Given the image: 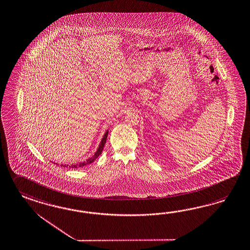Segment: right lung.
I'll use <instances>...</instances> for the list:
<instances>
[{"mask_svg":"<svg viewBox=\"0 0 250 250\" xmlns=\"http://www.w3.org/2000/svg\"><path fill=\"white\" fill-rule=\"evenodd\" d=\"M108 132H109V130H107V131L105 132V134L103 136V140L101 141V144H100V146L98 147L96 152H95V154H94L92 157H90V159H88L87 160H84L83 162H80V163H77V164H72L71 166H69V165H62V166H69L72 167V168H78V167H83L86 166V165H89L90 163H92V162H93L94 160H96L97 158L102 154V152H103V147L105 146V143H106V141H107ZM56 164H57V163H56Z\"/></svg>","mask_w":250,"mask_h":250,"instance_id":"add662e5","label":"right lung"}]
</instances>
